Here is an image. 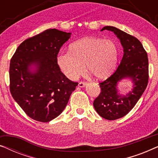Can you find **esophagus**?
<instances>
[{
    "label": "esophagus",
    "mask_w": 158,
    "mask_h": 158,
    "mask_svg": "<svg viewBox=\"0 0 158 158\" xmlns=\"http://www.w3.org/2000/svg\"><path fill=\"white\" fill-rule=\"evenodd\" d=\"M87 85V83H84V82H80V83H78V86L80 88H83L85 87V86Z\"/></svg>",
    "instance_id": "34e87169"
}]
</instances>
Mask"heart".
I'll use <instances>...</instances> for the list:
<instances>
[{
	"label": "heart",
	"instance_id": "1",
	"mask_svg": "<svg viewBox=\"0 0 158 158\" xmlns=\"http://www.w3.org/2000/svg\"><path fill=\"white\" fill-rule=\"evenodd\" d=\"M118 56L116 44L111 40L98 37H85L73 42L68 52L57 56L58 66L63 74L72 81L85 71L95 78L105 79L113 72Z\"/></svg>",
	"mask_w": 158,
	"mask_h": 158
}]
</instances>
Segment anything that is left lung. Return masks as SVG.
Instances as JSON below:
<instances>
[{
    "label": "left lung",
    "instance_id": "left-lung-1",
    "mask_svg": "<svg viewBox=\"0 0 158 158\" xmlns=\"http://www.w3.org/2000/svg\"><path fill=\"white\" fill-rule=\"evenodd\" d=\"M113 31L120 40L124 55L116 72L100 83L101 93L94 101V106L101 117L115 120L127 115L139 101L148 85V58L141 42L135 36L114 27H104L101 31ZM124 79L133 84L131 91L120 94L118 85Z\"/></svg>",
    "mask_w": 158,
    "mask_h": 158
}]
</instances>
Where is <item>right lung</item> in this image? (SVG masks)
I'll use <instances>...</instances> for the list:
<instances>
[{
	"mask_svg": "<svg viewBox=\"0 0 158 158\" xmlns=\"http://www.w3.org/2000/svg\"><path fill=\"white\" fill-rule=\"evenodd\" d=\"M70 36V32L47 29L21 43L10 60V94L23 111L38 122L57 117L78 84L67 78L57 62L60 48Z\"/></svg>",
	"mask_w": 158,
	"mask_h": 158,
	"instance_id": "add662e5",
	"label": "right lung"
}]
</instances>
